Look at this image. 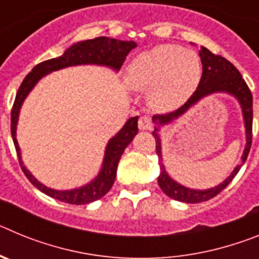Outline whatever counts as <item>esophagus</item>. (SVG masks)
Masks as SVG:
<instances>
[{
  "mask_svg": "<svg viewBox=\"0 0 259 259\" xmlns=\"http://www.w3.org/2000/svg\"><path fill=\"white\" fill-rule=\"evenodd\" d=\"M139 128H140L141 131H150L153 128V123L150 120V118H148V116H141L139 119Z\"/></svg>",
  "mask_w": 259,
  "mask_h": 259,
  "instance_id": "34e87169",
  "label": "esophagus"
}]
</instances>
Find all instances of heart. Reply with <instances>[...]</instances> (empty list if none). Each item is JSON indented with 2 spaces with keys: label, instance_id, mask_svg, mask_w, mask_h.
Here are the masks:
<instances>
[{
  "label": "heart",
  "instance_id": "1",
  "mask_svg": "<svg viewBox=\"0 0 259 259\" xmlns=\"http://www.w3.org/2000/svg\"><path fill=\"white\" fill-rule=\"evenodd\" d=\"M202 62L194 50L162 44L137 54L128 65L125 81L134 91L148 92L149 106L159 113L178 109L197 91Z\"/></svg>",
  "mask_w": 259,
  "mask_h": 259
}]
</instances>
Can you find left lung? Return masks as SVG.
I'll return each instance as SVG.
<instances>
[{
    "instance_id": "8db88e82",
    "label": "left lung",
    "mask_w": 259,
    "mask_h": 259,
    "mask_svg": "<svg viewBox=\"0 0 259 259\" xmlns=\"http://www.w3.org/2000/svg\"><path fill=\"white\" fill-rule=\"evenodd\" d=\"M200 58L202 62V79L198 85L197 91L193 93L188 101L185 102L182 107L172 111V113L164 114V115H154L153 116V123H154V131L153 136L155 139V150H157L158 162H159V168L161 172L158 176V185L161 187L164 194L172 200L180 201L185 203H198L207 201L210 198L215 197L217 194L221 193L231 182L242 164L245 163L251 146V125H253V97L249 87L246 85L245 80L242 79L241 74L239 72L235 66L221 56H215L206 49L205 47L200 48ZM214 93H226L235 97L239 102L243 111V118L244 119V126L246 127L247 144L246 149L243 152L240 163L234 169V171L228 177L227 180L220 183L212 189L209 190H193L184 187L176 181H174L165 171L161 158V143H160V128L164 125L169 124L174 120L179 118L186 112L191 107L198 103L202 98L211 95Z\"/></svg>"
}]
</instances>
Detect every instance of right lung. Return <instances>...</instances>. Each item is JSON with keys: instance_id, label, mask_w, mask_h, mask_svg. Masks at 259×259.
<instances>
[{"instance_id": "1", "label": "right lung", "mask_w": 259, "mask_h": 259, "mask_svg": "<svg viewBox=\"0 0 259 259\" xmlns=\"http://www.w3.org/2000/svg\"><path fill=\"white\" fill-rule=\"evenodd\" d=\"M137 47L135 41H120L116 38L110 37H96L92 40L79 41L76 44L71 45L68 49L61 57L48 59L41 62L37 66L32 68V71L24 77L23 83L18 89L17 97L14 101L13 110H11V136H13L14 145L17 149L19 163L24 175L28 178L29 182L35 185L38 191L48 194L52 198L62 201V202L71 203V205H85V203L93 202L98 198L104 197L105 194L111 189L116 176V168H118L119 159L122 157L123 152L127 148L134 137L139 132L137 128V120L139 116H132L125 122V124L119 130L118 134L109 140L105 149L104 161L100 172L97 174L92 182L88 184L74 189H66V191H58L53 189L38 182L35 176L29 172L22 161V153H20L19 144L17 140V125L19 120V113L22 105L27 96L29 95L32 89L35 88L38 80H41L53 71H58L62 68L71 67V66L81 65H96L109 67L118 72L122 67L123 62L128 53Z\"/></svg>"}]
</instances>
